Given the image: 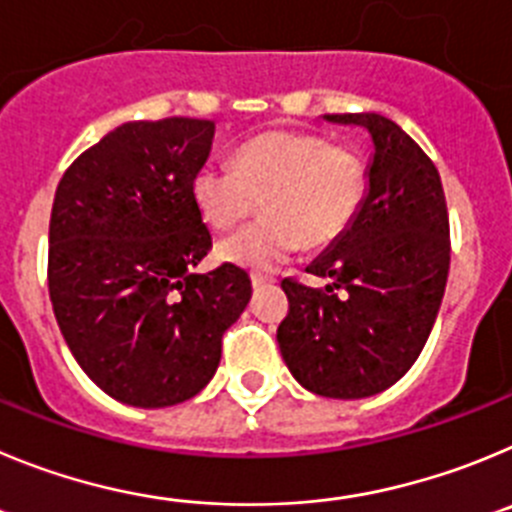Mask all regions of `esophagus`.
<instances>
[{
    "label": "esophagus",
    "mask_w": 512,
    "mask_h": 512,
    "mask_svg": "<svg viewBox=\"0 0 512 512\" xmlns=\"http://www.w3.org/2000/svg\"><path fill=\"white\" fill-rule=\"evenodd\" d=\"M270 283H273V278H267V275H260V273L252 275V288L255 290L265 288V285H270Z\"/></svg>",
    "instance_id": "obj_1"
}]
</instances>
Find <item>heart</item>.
I'll return each mask as SVG.
<instances>
[{
  "mask_svg": "<svg viewBox=\"0 0 512 512\" xmlns=\"http://www.w3.org/2000/svg\"><path fill=\"white\" fill-rule=\"evenodd\" d=\"M365 193V163L352 150L290 130L252 137L234 153L232 168L204 165L191 183L201 219L219 232L245 222L260 199L265 219L216 247L224 262L252 270H273L306 239L326 245L347 232Z\"/></svg>",
  "mask_w": 512,
  "mask_h": 512,
  "instance_id": "1",
  "label": "heart"
}]
</instances>
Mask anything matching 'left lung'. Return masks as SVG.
Segmentation results:
<instances>
[{"instance_id": "1", "label": "left lung", "mask_w": 512, "mask_h": 512, "mask_svg": "<svg viewBox=\"0 0 512 512\" xmlns=\"http://www.w3.org/2000/svg\"><path fill=\"white\" fill-rule=\"evenodd\" d=\"M370 135L365 204L306 267L326 290L283 280L278 344L290 375L324 398L388 390L421 354L449 278V216L436 165L393 119L324 114ZM336 289H344L339 297Z\"/></svg>"}]
</instances>
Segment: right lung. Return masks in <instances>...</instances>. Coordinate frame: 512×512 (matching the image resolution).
I'll return each instance as SVG.
<instances>
[{"label":"right lung","instance_id":"add662e5","mask_svg":"<svg viewBox=\"0 0 512 512\" xmlns=\"http://www.w3.org/2000/svg\"><path fill=\"white\" fill-rule=\"evenodd\" d=\"M211 142L209 119L127 122L78 155L55 191V321L81 370L119 403L165 408L201 393L250 303L242 267L193 273L211 250L191 196Z\"/></svg>","mask_w":512,"mask_h":512}]
</instances>
